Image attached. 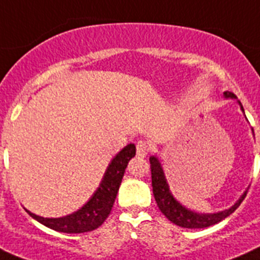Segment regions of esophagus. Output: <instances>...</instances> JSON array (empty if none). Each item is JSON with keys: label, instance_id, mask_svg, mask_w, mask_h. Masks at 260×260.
<instances>
[{"label": "esophagus", "instance_id": "1", "mask_svg": "<svg viewBox=\"0 0 260 260\" xmlns=\"http://www.w3.org/2000/svg\"><path fill=\"white\" fill-rule=\"evenodd\" d=\"M151 150V145L147 141H139L136 145V151H137V155L139 156H146L149 154V151Z\"/></svg>", "mask_w": 260, "mask_h": 260}]
</instances>
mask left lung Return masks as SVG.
Returning <instances> with one entry per match:
<instances>
[{"instance_id": "obj_1", "label": "left lung", "mask_w": 260, "mask_h": 260, "mask_svg": "<svg viewBox=\"0 0 260 260\" xmlns=\"http://www.w3.org/2000/svg\"><path fill=\"white\" fill-rule=\"evenodd\" d=\"M225 97L237 98L232 92H224ZM241 106V110L244 111V107L238 102ZM150 168H151V185H153V194L154 198L156 201L159 210L162 211V214L167 217L168 220L172 221L176 225L182 226V228H206V226L214 225L219 221L224 220L226 216L235 212L241 202L246 197V191L241 196L240 200L235 203V205L228 210L224 211L216 212V214H198L188 210L186 207L177 202L174 198V196L171 194L168 184L166 181L165 174H163V168L159 163L158 159L155 156L150 158Z\"/></svg>"}]
</instances>
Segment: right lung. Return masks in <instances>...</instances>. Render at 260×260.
Returning a JSON list of instances; mask_svg holds the SVG:
<instances>
[{
  "label": "right lung",
  "mask_w": 260,
  "mask_h": 260,
  "mask_svg": "<svg viewBox=\"0 0 260 260\" xmlns=\"http://www.w3.org/2000/svg\"><path fill=\"white\" fill-rule=\"evenodd\" d=\"M135 154L136 146L133 144L127 145L124 149H121L107 167L104 179L92 198L74 214L50 219V217L37 216L29 211L27 212L39 223L50 229H54L57 232L84 233L94 231L95 228L102 225L111 212L121 179L124 176L125 168Z\"/></svg>",
  "instance_id": "obj_1"
}]
</instances>
